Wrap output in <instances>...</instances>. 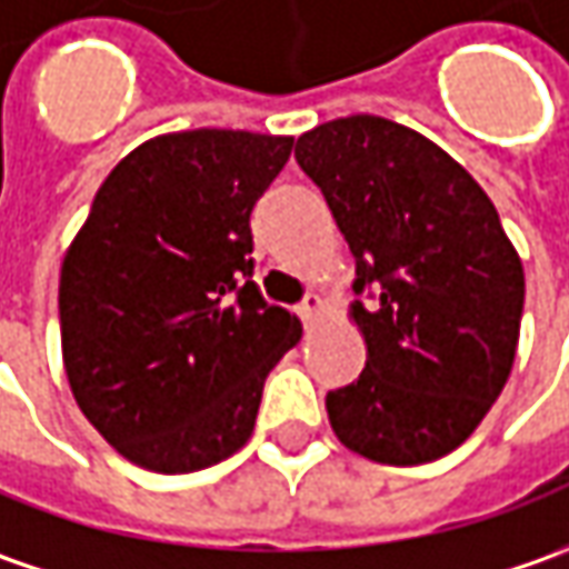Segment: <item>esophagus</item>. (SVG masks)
<instances>
[{
    "label": "esophagus",
    "instance_id": "obj_1",
    "mask_svg": "<svg viewBox=\"0 0 569 569\" xmlns=\"http://www.w3.org/2000/svg\"><path fill=\"white\" fill-rule=\"evenodd\" d=\"M299 315H302L305 327H315V323L321 321V315H323V299H321V296H308V299L299 305Z\"/></svg>",
    "mask_w": 569,
    "mask_h": 569
}]
</instances>
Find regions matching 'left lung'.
Here are the masks:
<instances>
[{
    "mask_svg": "<svg viewBox=\"0 0 569 569\" xmlns=\"http://www.w3.org/2000/svg\"><path fill=\"white\" fill-rule=\"evenodd\" d=\"M305 176L321 188L356 258L349 305L365 337L359 381L327 393L352 453L419 466L457 450L488 416L517 359L526 277L491 198L435 141L381 116L305 131Z\"/></svg>",
    "mask_w": 569,
    "mask_h": 569,
    "instance_id": "left-lung-1",
    "label": "left lung"
}]
</instances>
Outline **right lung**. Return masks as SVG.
<instances>
[{"label":"right lung","instance_id":"add662e5","mask_svg":"<svg viewBox=\"0 0 569 569\" xmlns=\"http://www.w3.org/2000/svg\"><path fill=\"white\" fill-rule=\"evenodd\" d=\"M289 134L191 128L122 157L59 277L62 365L81 412L134 466L179 476L254 431L302 321L251 280V207Z\"/></svg>","mask_w":569,"mask_h":569}]
</instances>
